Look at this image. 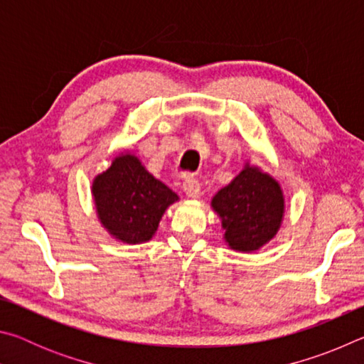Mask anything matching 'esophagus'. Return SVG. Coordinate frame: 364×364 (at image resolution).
Masks as SVG:
<instances>
[{
  "label": "esophagus",
  "instance_id": "obj_1",
  "mask_svg": "<svg viewBox=\"0 0 364 364\" xmlns=\"http://www.w3.org/2000/svg\"><path fill=\"white\" fill-rule=\"evenodd\" d=\"M183 191L186 193L188 197H199L200 196V184L197 181V178L193 175L186 176V180L183 181Z\"/></svg>",
  "mask_w": 364,
  "mask_h": 364
}]
</instances>
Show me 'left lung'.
<instances>
[{"mask_svg":"<svg viewBox=\"0 0 364 364\" xmlns=\"http://www.w3.org/2000/svg\"><path fill=\"white\" fill-rule=\"evenodd\" d=\"M212 207L223 220L225 239L230 247L250 252L260 249L279 230L284 199L273 178L245 167L218 191Z\"/></svg>","mask_w":364,"mask_h":364,"instance_id":"left-lung-1","label":"left lung"}]
</instances>
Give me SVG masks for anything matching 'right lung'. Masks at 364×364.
I'll return each instance as SVG.
<instances>
[{
  "instance_id": "obj_1",
  "label": "right lung",
  "mask_w": 364,
  "mask_h": 364,
  "mask_svg": "<svg viewBox=\"0 0 364 364\" xmlns=\"http://www.w3.org/2000/svg\"><path fill=\"white\" fill-rule=\"evenodd\" d=\"M93 196L104 228L128 244L149 241L164 212L178 200L173 191L130 154L117 157L110 168L96 176Z\"/></svg>"
}]
</instances>
